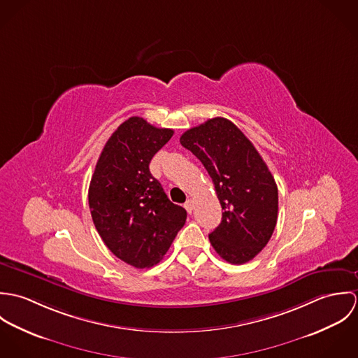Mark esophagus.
Listing matches in <instances>:
<instances>
[{
    "mask_svg": "<svg viewBox=\"0 0 358 358\" xmlns=\"http://www.w3.org/2000/svg\"><path fill=\"white\" fill-rule=\"evenodd\" d=\"M185 208H186V210H187L189 213H192V212H193V200H187V201L185 203Z\"/></svg>",
    "mask_w": 358,
    "mask_h": 358,
    "instance_id": "obj_1",
    "label": "esophagus"
}]
</instances>
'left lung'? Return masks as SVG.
Returning <instances> with one entry per match:
<instances>
[{
	"label": "left lung",
	"mask_w": 358,
	"mask_h": 358,
	"mask_svg": "<svg viewBox=\"0 0 358 358\" xmlns=\"http://www.w3.org/2000/svg\"><path fill=\"white\" fill-rule=\"evenodd\" d=\"M208 171L222 205V222L209 234L216 254L233 264L252 260L268 243L278 213V189L251 141L216 117L180 136Z\"/></svg>",
	"instance_id": "left-lung-1"
}]
</instances>
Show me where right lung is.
I'll return each mask as SVG.
<instances>
[{"label": "right lung", "mask_w": 358, "mask_h": 358, "mask_svg": "<svg viewBox=\"0 0 358 358\" xmlns=\"http://www.w3.org/2000/svg\"><path fill=\"white\" fill-rule=\"evenodd\" d=\"M172 135L142 117L128 118L108 138L91 179L90 209L103 243L136 268L158 263L187 217L149 169Z\"/></svg>", "instance_id": "add662e5"}]
</instances>
